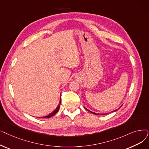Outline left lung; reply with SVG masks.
<instances>
[{"label": "left lung", "mask_w": 149, "mask_h": 149, "mask_svg": "<svg viewBox=\"0 0 149 149\" xmlns=\"http://www.w3.org/2000/svg\"><path fill=\"white\" fill-rule=\"evenodd\" d=\"M121 107H122V105H121V106L120 107V108ZM85 108L86 109H87V110H88V111L91 112V113H93V114H99L98 113H94V112H92V111H89V109H87V108H86L85 107ZM117 110H118V109H115V110H114V111H113V112H114V111H117ZM104 114H107V113H105V114H101V115H104Z\"/></svg>", "instance_id": "left-lung-1"}]
</instances>
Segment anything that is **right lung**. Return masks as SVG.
Listing matches in <instances>:
<instances>
[{"label": "right lung", "mask_w": 149, "mask_h": 149, "mask_svg": "<svg viewBox=\"0 0 149 149\" xmlns=\"http://www.w3.org/2000/svg\"><path fill=\"white\" fill-rule=\"evenodd\" d=\"M60 104H61V97H60V101L59 102V105H58V107H56V108L55 109V110L52 112L50 113L49 114H48L47 116H43V117H42L41 118H43V119H46V118H50L51 117H52V116H54L58 111L59 109H60Z\"/></svg>", "instance_id": "obj_1"}]
</instances>
